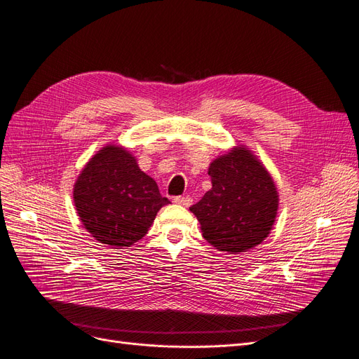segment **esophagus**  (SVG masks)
I'll list each match as a JSON object with an SVG mask.
<instances>
[{"instance_id": "esophagus-1", "label": "esophagus", "mask_w": 359, "mask_h": 359, "mask_svg": "<svg viewBox=\"0 0 359 359\" xmlns=\"http://www.w3.org/2000/svg\"><path fill=\"white\" fill-rule=\"evenodd\" d=\"M191 198L189 196H184V195H177V196H175V203L176 204H179V205H184V207H188L189 204H191Z\"/></svg>"}]
</instances>
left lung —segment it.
Masks as SVG:
<instances>
[{
  "instance_id": "8db88e82",
  "label": "left lung",
  "mask_w": 359,
  "mask_h": 359,
  "mask_svg": "<svg viewBox=\"0 0 359 359\" xmlns=\"http://www.w3.org/2000/svg\"><path fill=\"white\" fill-rule=\"evenodd\" d=\"M212 189L189 207L204 238L222 252H245L270 234L277 191L269 171L245 147L210 164Z\"/></svg>"
}]
</instances>
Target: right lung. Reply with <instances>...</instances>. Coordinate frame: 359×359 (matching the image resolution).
Wrapping results in <instances>:
<instances>
[{"instance_id":"obj_1","label":"right lung","mask_w":359,"mask_h":359,"mask_svg":"<svg viewBox=\"0 0 359 359\" xmlns=\"http://www.w3.org/2000/svg\"><path fill=\"white\" fill-rule=\"evenodd\" d=\"M168 198L138 168L131 154L107 146L92 158L74 184L80 221L100 243L130 248L143 238Z\"/></svg>"}]
</instances>
